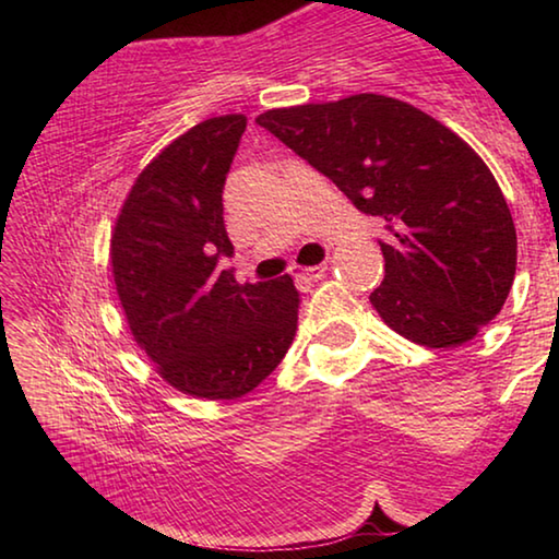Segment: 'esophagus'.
I'll return each instance as SVG.
<instances>
[{
  "instance_id": "34e87169",
  "label": "esophagus",
  "mask_w": 559,
  "mask_h": 559,
  "mask_svg": "<svg viewBox=\"0 0 559 559\" xmlns=\"http://www.w3.org/2000/svg\"><path fill=\"white\" fill-rule=\"evenodd\" d=\"M325 271H328V266H293L290 276L298 283V288L308 290L313 283L325 278Z\"/></svg>"
}]
</instances>
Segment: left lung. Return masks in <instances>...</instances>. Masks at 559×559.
<instances>
[{"instance_id":"1","label":"left lung","mask_w":559,"mask_h":559,"mask_svg":"<svg viewBox=\"0 0 559 559\" xmlns=\"http://www.w3.org/2000/svg\"><path fill=\"white\" fill-rule=\"evenodd\" d=\"M257 122L384 224V281L370 302L394 333L456 347L500 313L515 278V224L456 132L377 93L266 110Z\"/></svg>"}]
</instances>
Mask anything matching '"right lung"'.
I'll use <instances>...</instances> for the list:
<instances>
[{"mask_svg": "<svg viewBox=\"0 0 559 559\" xmlns=\"http://www.w3.org/2000/svg\"><path fill=\"white\" fill-rule=\"evenodd\" d=\"M246 118L219 116L173 140L132 185L110 236L130 333L163 380L197 400L249 394L298 328L290 276L236 283L222 192Z\"/></svg>", "mask_w": 559, "mask_h": 559, "instance_id": "right-lung-1", "label": "right lung"}]
</instances>
